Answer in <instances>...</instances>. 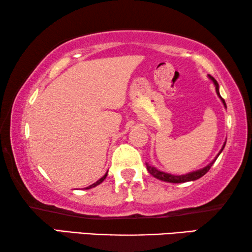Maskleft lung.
I'll return each mask as SVG.
<instances>
[{
	"instance_id": "obj_1",
	"label": "left lung",
	"mask_w": 252,
	"mask_h": 252,
	"mask_svg": "<svg viewBox=\"0 0 252 252\" xmlns=\"http://www.w3.org/2000/svg\"><path fill=\"white\" fill-rule=\"evenodd\" d=\"M209 78L211 79L213 84H215L216 86V92H217V95L219 96V98L221 99V102L223 103V105H225V108H227L226 106V103H225V99H223L221 96H220V93H219V85L218 82H217V80L213 77H211V75H209ZM225 144L226 142L223 143V146L221 148V150L219 151V154L217 155V157L213 159L211 163H210L209 165H206L205 167L201 168V170H197V171H194V172H190V173H187V174H182V175H173V174H170V173H165V172H161L159 170H157L156 167L154 166H150L149 164L146 163L147 165V170L149 173L153 175L154 178L158 179V180H161V181H165V182H172V184H182V182H188V181H195L197 180V179L202 178L203 175H204L205 173H208L210 168H211V166L213 165V163H215L217 158H218V156L220 154H221V151L223 150V148H225Z\"/></svg>"
}]
</instances>
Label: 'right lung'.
<instances>
[{
    "label": "right lung",
    "instance_id": "obj_1",
    "mask_svg": "<svg viewBox=\"0 0 252 252\" xmlns=\"http://www.w3.org/2000/svg\"><path fill=\"white\" fill-rule=\"evenodd\" d=\"M106 175H108V172H106V173H105L104 175H103V177H102L101 179H99V180H97V181H96V182H95V184H93V185H91V186H89V187H87V188H86V189H91V188H94V187H96V186H98L99 184H102V182H103V181H104V179L106 178Z\"/></svg>",
    "mask_w": 252,
    "mask_h": 252
}]
</instances>
